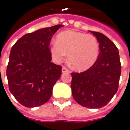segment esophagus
Instances as JSON below:
<instances>
[{
  "instance_id": "obj_1",
  "label": "esophagus",
  "mask_w": 130,
  "mask_h": 130,
  "mask_svg": "<svg viewBox=\"0 0 130 130\" xmlns=\"http://www.w3.org/2000/svg\"><path fill=\"white\" fill-rule=\"evenodd\" d=\"M62 73H69L70 72V70L67 69L65 67H62Z\"/></svg>"
}]
</instances>
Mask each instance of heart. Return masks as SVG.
I'll return each instance as SVG.
<instances>
[{
	"label": "heart",
	"mask_w": 130,
	"mask_h": 130,
	"mask_svg": "<svg viewBox=\"0 0 130 130\" xmlns=\"http://www.w3.org/2000/svg\"><path fill=\"white\" fill-rule=\"evenodd\" d=\"M50 52L54 60L61 62L68 54V61L77 71L88 70L99 55V44L95 36L74 31L58 34L53 42Z\"/></svg>",
	"instance_id": "heart-1"
}]
</instances>
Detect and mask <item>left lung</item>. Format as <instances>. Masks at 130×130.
Here are the masks:
<instances>
[{"instance_id":"1","label":"left lung","mask_w":130,"mask_h":130,"mask_svg":"<svg viewBox=\"0 0 130 130\" xmlns=\"http://www.w3.org/2000/svg\"><path fill=\"white\" fill-rule=\"evenodd\" d=\"M91 32L99 43V55L87 70L71 74V88L78 104L89 108H101L111 101L118 90L121 65L114 43L103 34Z\"/></svg>"}]
</instances>
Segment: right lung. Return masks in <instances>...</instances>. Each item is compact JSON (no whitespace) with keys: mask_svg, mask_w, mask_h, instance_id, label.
I'll return each mask as SVG.
<instances>
[{"mask_svg":"<svg viewBox=\"0 0 130 130\" xmlns=\"http://www.w3.org/2000/svg\"><path fill=\"white\" fill-rule=\"evenodd\" d=\"M57 25L27 34L11 47L7 68L9 89L18 101L27 107L45 104L52 94L62 67L51 62L50 41Z\"/></svg>","mask_w":130,"mask_h":130,"instance_id":"obj_1","label":"right lung"}]
</instances>
